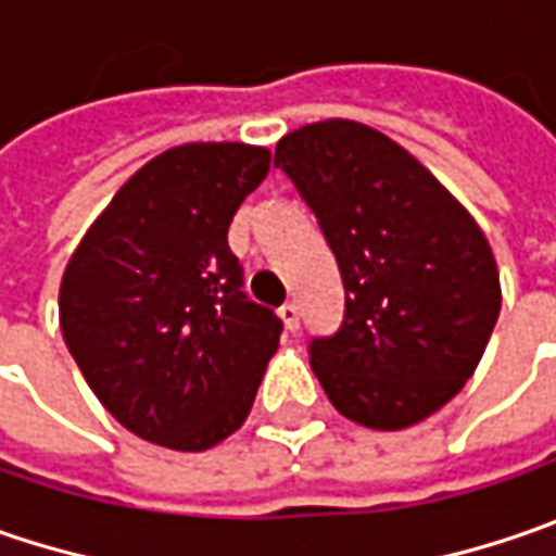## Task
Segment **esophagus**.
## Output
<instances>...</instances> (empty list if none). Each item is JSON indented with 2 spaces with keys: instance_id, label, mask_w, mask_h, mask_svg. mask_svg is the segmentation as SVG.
Instances as JSON below:
<instances>
[{
  "instance_id": "obj_1",
  "label": "esophagus",
  "mask_w": 556,
  "mask_h": 556,
  "mask_svg": "<svg viewBox=\"0 0 556 556\" xmlns=\"http://www.w3.org/2000/svg\"><path fill=\"white\" fill-rule=\"evenodd\" d=\"M279 317H282V324L289 332H299V326H302V311H299V304H282L279 307Z\"/></svg>"
}]
</instances>
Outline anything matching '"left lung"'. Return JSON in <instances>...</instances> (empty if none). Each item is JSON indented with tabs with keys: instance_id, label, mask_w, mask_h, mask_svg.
Wrapping results in <instances>:
<instances>
[{
	"instance_id": "8db88e82",
	"label": "left lung",
	"mask_w": 556,
	"mask_h": 556,
	"mask_svg": "<svg viewBox=\"0 0 556 556\" xmlns=\"http://www.w3.org/2000/svg\"><path fill=\"white\" fill-rule=\"evenodd\" d=\"M274 164L317 217L345 289L307 354L326 399L370 429L426 420L470 379L501 314L495 254L399 142L354 121L307 124Z\"/></svg>"
}]
</instances>
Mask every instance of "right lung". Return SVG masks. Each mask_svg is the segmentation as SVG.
Instances as JSON below:
<instances>
[{
    "mask_svg": "<svg viewBox=\"0 0 556 556\" xmlns=\"http://www.w3.org/2000/svg\"><path fill=\"white\" fill-rule=\"evenodd\" d=\"M267 170L257 146H177L124 182L67 261L64 345L146 442L205 451L252 410L282 320L245 295L227 230Z\"/></svg>",
    "mask_w": 556,
    "mask_h": 556,
    "instance_id": "add662e5",
    "label": "right lung"
}]
</instances>
